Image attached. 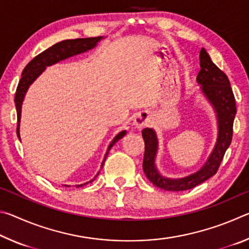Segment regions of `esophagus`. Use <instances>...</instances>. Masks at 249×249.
Masks as SVG:
<instances>
[{
    "label": "esophagus",
    "mask_w": 249,
    "mask_h": 249,
    "mask_svg": "<svg viewBox=\"0 0 249 249\" xmlns=\"http://www.w3.org/2000/svg\"><path fill=\"white\" fill-rule=\"evenodd\" d=\"M148 123H149V120L145 114L137 115L133 121V125L135 126V128H137V129L145 127V126H147V124Z\"/></svg>",
    "instance_id": "34e87169"
}]
</instances>
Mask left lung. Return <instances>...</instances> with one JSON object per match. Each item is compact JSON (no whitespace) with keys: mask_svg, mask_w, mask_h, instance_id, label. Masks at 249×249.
Returning a JSON list of instances; mask_svg holds the SVG:
<instances>
[{"mask_svg":"<svg viewBox=\"0 0 249 249\" xmlns=\"http://www.w3.org/2000/svg\"><path fill=\"white\" fill-rule=\"evenodd\" d=\"M200 68L196 75V82L200 84L201 93L212 105L217 120L216 142L204 165L197 171L182 178H168L162 176L156 166V157L159 147L157 134L153 128L142 130L145 142L142 170L151 183L166 191L189 190L215 175L231 142L236 104L230 80L222 70L213 64L204 48L200 52Z\"/></svg>","mask_w":249,"mask_h":249,"instance_id":"left-lung-1","label":"left lung"}]
</instances>
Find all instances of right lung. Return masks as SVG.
Here are the masks:
<instances>
[{"mask_svg": "<svg viewBox=\"0 0 249 249\" xmlns=\"http://www.w3.org/2000/svg\"><path fill=\"white\" fill-rule=\"evenodd\" d=\"M103 36H99V37H90V38H77V39H67V40H62L60 43L54 44L52 47L46 49L45 52L39 53L38 56H36L33 59L31 62H28V65L25 67L22 73V78H20L18 89H16V93H15V107H16V112H18V136L20 141V136H19V123H20V115H22V104L23 101L25 99V95H26V92L29 89V87L32 86L33 82L39 77V75L44 72L47 67H50L53 65H56L58 62H60L62 60H66L70 57L77 56V54L89 52V50L93 49L96 47L98 43H100L101 39H103ZM126 134V130H122L116 136L113 138V141L109 142V145L107 147V153H105L104 159L102 165H101V169H102L103 163L107 159V156L108 155L109 149L112 148L113 145L115 144L117 141H120L121 138H123ZM100 174V171L95 175L93 179H91L90 181H88L86 183L82 184H77L75 187L80 188L83 187L88 183H91L93 181L98 175ZM66 187H70V185H66Z\"/></svg>", "mask_w": 249, "mask_h": 249, "instance_id": "add662e5", "label": "right lung"}]
</instances>
